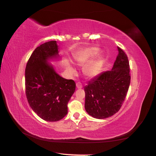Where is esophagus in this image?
<instances>
[{
    "label": "esophagus",
    "instance_id": "34e87169",
    "mask_svg": "<svg viewBox=\"0 0 156 156\" xmlns=\"http://www.w3.org/2000/svg\"><path fill=\"white\" fill-rule=\"evenodd\" d=\"M76 88L77 89H81L82 87V85L81 84V83H80V82H78V83H76Z\"/></svg>",
    "mask_w": 156,
    "mask_h": 156
}]
</instances>
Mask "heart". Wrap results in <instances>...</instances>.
I'll list each match as a JSON object with an SVG mask.
<instances>
[{
  "instance_id": "heart-1",
  "label": "heart",
  "mask_w": 156,
  "mask_h": 156,
  "mask_svg": "<svg viewBox=\"0 0 156 156\" xmlns=\"http://www.w3.org/2000/svg\"><path fill=\"white\" fill-rule=\"evenodd\" d=\"M98 49L95 47L85 49L82 51L79 52L76 55L75 59L79 65H84V64L89 62L91 58L95 57L98 54ZM103 62L102 60H99V61H95L90 64V65H87L85 68L84 70H83L84 74L89 78L98 75L101 72L103 67ZM66 68L67 70L69 71L70 74H73L75 73L76 70L70 64L68 63L66 65Z\"/></svg>"
}]
</instances>
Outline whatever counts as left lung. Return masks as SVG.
Here are the masks:
<instances>
[{"instance_id": "left-lung-1", "label": "left lung", "mask_w": 156, "mask_h": 156, "mask_svg": "<svg viewBox=\"0 0 156 156\" xmlns=\"http://www.w3.org/2000/svg\"><path fill=\"white\" fill-rule=\"evenodd\" d=\"M111 70L103 72L84 87L85 109L91 117L103 119L121 109L130 83L129 59L121 48Z\"/></svg>"}]
</instances>
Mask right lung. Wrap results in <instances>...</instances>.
<instances>
[{
	"mask_svg": "<svg viewBox=\"0 0 156 156\" xmlns=\"http://www.w3.org/2000/svg\"><path fill=\"white\" fill-rule=\"evenodd\" d=\"M58 53L56 41L42 44L31 54L25 71L27 101L40 118L49 122L66 116L67 104L76 88L74 80L61 77L49 63L60 59Z\"/></svg>",
	"mask_w": 156,
	"mask_h": 156,
	"instance_id": "1",
	"label": "right lung"
}]
</instances>
